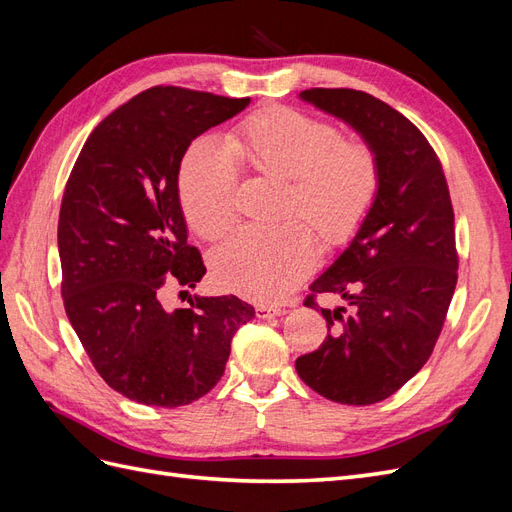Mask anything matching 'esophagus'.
I'll return each mask as SVG.
<instances>
[{
  "label": "esophagus",
  "mask_w": 512,
  "mask_h": 512,
  "mask_svg": "<svg viewBox=\"0 0 512 512\" xmlns=\"http://www.w3.org/2000/svg\"><path fill=\"white\" fill-rule=\"evenodd\" d=\"M288 312L286 307H273V305H258L256 307V316L258 318H273V316H284Z\"/></svg>",
  "instance_id": "34e87169"
}]
</instances>
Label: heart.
Segmentation results:
<instances>
[{"mask_svg": "<svg viewBox=\"0 0 512 512\" xmlns=\"http://www.w3.org/2000/svg\"><path fill=\"white\" fill-rule=\"evenodd\" d=\"M224 149L194 143L177 177L185 222L209 241L237 213L239 177L228 155L260 177L282 179L280 213L301 217L324 247L344 245L380 192L382 170L371 143L342 136L335 123L294 106L273 104L243 117L224 136ZM302 223L288 218L237 228L211 254L215 282L260 303L284 299L316 258L312 232Z\"/></svg>", "mask_w": 512, "mask_h": 512, "instance_id": "heart-1", "label": "heart"}]
</instances>
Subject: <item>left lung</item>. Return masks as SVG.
<instances>
[{"label": "left lung", "mask_w": 512, "mask_h": 512, "mask_svg": "<svg viewBox=\"0 0 512 512\" xmlns=\"http://www.w3.org/2000/svg\"><path fill=\"white\" fill-rule=\"evenodd\" d=\"M301 98L363 134L382 181L348 250L303 301L318 309V293H339L353 312L320 308L329 335L294 365L337 404H378L421 371L444 327L459 267L451 194L425 134L393 106L348 87H312Z\"/></svg>", "instance_id": "left-lung-1"}]
</instances>
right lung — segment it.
Here are the masks:
<instances>
[{
  "label": "right lung",
  "mask_w": 512,
  "mask_h": 512,
  "mask_svg": "<svg viewBox=\"0 0 512 512\" xmlns=\"http://www.w3.org/2000/svg\"><path fill=\"white\" fill-rule=\"evenodd\" d=\"M247 104L145 89L98 123L68 177L57 226L66 314L102 380L138 404L177 408L207 395L232 335L254 318L235 294L162 305L168 288L188 294L207 273L179 205L183 153Z\"/></svg>",
  "instance_id": "obj_1"
}]
</instances>
